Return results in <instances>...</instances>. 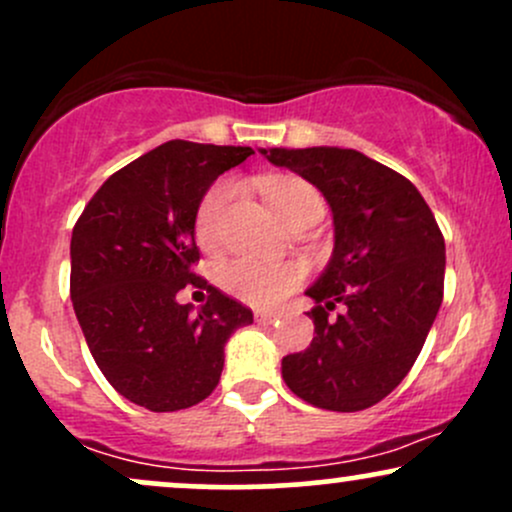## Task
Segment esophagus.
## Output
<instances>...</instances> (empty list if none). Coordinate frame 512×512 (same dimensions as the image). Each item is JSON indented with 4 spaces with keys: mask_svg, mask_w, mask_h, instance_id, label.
Wrapping results in <instances>:
<instances>
[{
    "mask_svg": "<svg viewBox=\"0 0 512 512\" xmlns=\"http://www.w3.org/2000/svg\"><path fill=\"white\" fill-rule=\"evenodd\" d=\"M255 320L262 322V325H272V322L279 320V315H276V313H264V310H260V313H255Z\"/></svg>",
    "mask_w": 512,
    "mask_h": 512,
    "instance_id": "obj_1",
    "label": "esophagus"
}]
</instances>
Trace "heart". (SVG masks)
<instances>
[{
    "instance_id": "b5f03b06",
    "label": "heart",
    "mask_w": 512,
    "mask_h": 512,
    "mask_svg": "<svg viewBox=\"0 0 512 512\" xmlns=\"http://www.w3.org/2000/svg\"><path fill=\"white\" fill-rule=\"evenodd\" d=\"M233 195L231 182H216L199 202L195 214V238L202 248H211L219 236V223L228 199ZM267 197L279 219L289 226L293 219L310 207H322V199L313 185L298 178H279L267 185ZM301 267L289 262H262L250 257H236L219 269L223 291L250 305H274L289 296L301 281Z\"/></svg>"
}]
</instances>
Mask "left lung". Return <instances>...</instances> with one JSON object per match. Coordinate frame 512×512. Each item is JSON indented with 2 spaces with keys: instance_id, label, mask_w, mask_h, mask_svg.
Segmentation results:
<instances>
[{
  "instance_id": "obj_1",
  "label": "left lung",
  "mask_w": 512,
  "mask_h": 512,
  "mask_svg": "<svg viewBox=\"0 0 512 512\" xmlns=\"http://www.w3.org/2000/svg\"><path fill=\"white\" fill-rule=\"evenodd\" d=\"M313 182L334 216V255L310 286L313 342L281 361L293 395L330 411L378 404L407 378L443 303L445 240L421 192L354 149H262ZM334 307L337 318H330Z\"/></svg>"
}]
</instances>
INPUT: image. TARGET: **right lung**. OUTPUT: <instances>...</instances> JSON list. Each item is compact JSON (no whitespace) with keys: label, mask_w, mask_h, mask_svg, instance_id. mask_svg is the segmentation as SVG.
I'll return each instance as SVG.
<instances>
[{"label":"right lung","mask_w":512,"mask_h":512,"mask_svg":"<svg viewBox=\"0 0 512 512\" xmlns=\"http://www.w3.org/2000/svg\"><path fill=\"white\" fill-rule=\"evenodd\" d=\"M255 151L173 139L127 163L91 197L72 233L74 313L93 361L129 402L178 411L219 385L223 346L252 310L195 274V214L223 170ZM208 291L191 313L175 295Z\"/></svg>","instance_id":"right-lung-1"}]
</instances>
